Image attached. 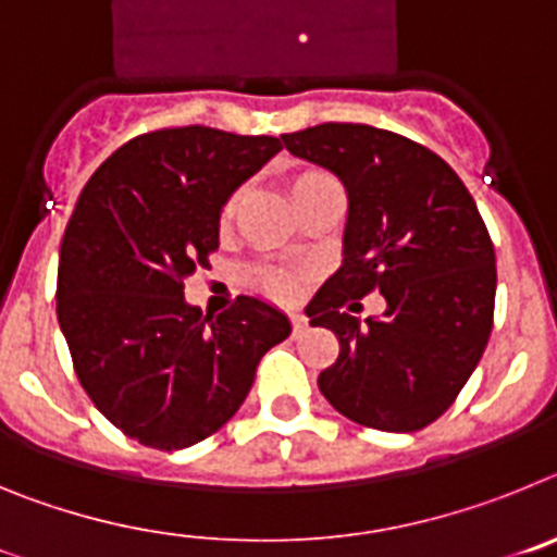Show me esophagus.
I'll list each match as a JSON object with an SVG mask.
<instances>
[{
  "mask_svg": "<svg viewBox=\"0 0 557 557\" xmlns=\"http://www.w3.org/2000/svg\"><path fill=\"white\" fill-rule=\"evenodd\" d=\"M289 326H293V337H298L307 329V318L304 314H289Z\"/></svg>",
  "mask_w": 557,
  "mask_h": 557,
  "instance_id": "34e87169",
  "label": "esophagus"
}]
</instances>
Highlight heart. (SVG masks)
<instances>
[{"label":"heart","instance_id":"heart-1","mask_svg":"<svg viewBox=\"0 0 557 557\" xmlns=\"http://www.w3.org/2000/svg\"><path fill=\"white\" fill-rule=\"evenodd\" d=\"M287 189L293 203L298 206V211L307 209L312 200H318L321 195H329V191H343L339 181L334 178L329 170H321V166H301L287 175ZM245 189H234L231 195H225V200L220 203L218 211V228L220 234H228L234 228V220L243 209ZM304 275L295 273V270L284 268H262L256 273V287L259 293H264L273 301H293L295 295L301 293Z\"/></svg>","mask_w":557,"mask_h":557}]
</instances>
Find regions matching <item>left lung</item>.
Segmentation results:
<instances>
[{
  "label": "left lung",
  "mask_w": 557,
  "mask_h": 557,
  "mask_svg": "<svg viewBox=\"0 0 557 557\" xmlns=\"http://www.w3.org/2000/svg\"><path fill=\"white\" fill-rule=\"evenodd\" d=\"M284 147L348 191L346 262L307 307L339 354L318 376L329 405L371 430L416 432L444 416L494 329L496 256L471 191L430 147L393 131L323 122ZM382 292V319L350 314Z\"/></svg>",
  "instance_id": "left-lung-1"
}]
</instances>
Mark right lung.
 I'll return each mask as SVG.
<instances>
[{"label":"right lung","instance_id":"add662e5","mask_svg":"<svg viewBox=\"0 0 557 557\" xmlns=\"http://www.w3.org/2000/svg\"><path fill=\"white\" fill-rule=\"evenodd\" d=\"M282 141L206 125L141 133L83 186L61 243L58 323L97 410L127 437L172 451L239 410L259 359L289 321L239 295L209 318L184 282L218 250V211Z\"/></svg>","mask_w":557,"mask_h":557}]
</instances>
